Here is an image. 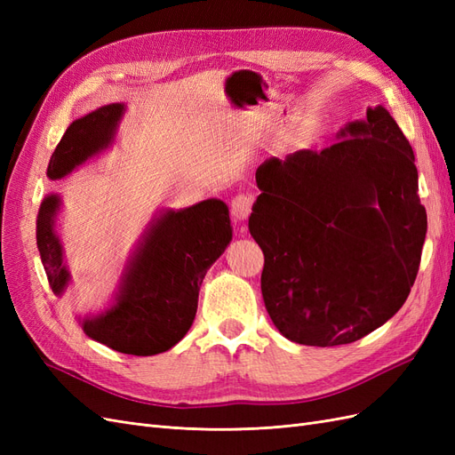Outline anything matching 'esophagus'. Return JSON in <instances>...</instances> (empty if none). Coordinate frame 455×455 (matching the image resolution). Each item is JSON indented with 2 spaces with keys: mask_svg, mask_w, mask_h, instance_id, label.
<instances>
[{
  "mask_svg": "<svg viewBox=\"0 0 455 455\" xmlns=\"http://www.w3.org/2000/svg\"><path fill=\"white\" fill-rule=\"evenodd\" d=\"M252 212V197L239 194L231 199V214L235 220H246Z\"/></svg>",
  "mask_w": 455,
  "mask_h": 455,
  "instance_id": "34e87169",
  "label": "esophagus"
}]
</instances>
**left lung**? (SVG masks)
I'll return each instance as SVG.
<instances>
[{
	"label": "left lung",
	"mask_w": 455,
	"mask_h": 455,
	"mask_svg": "<svg viewBox=\"0 0 455 455\" xmlns=\"http://www.w3.org/2000/svg\"><path fill=\"white\" fill-rule=\"evenodd\" d=\"M338 139L256 171L261 296L301 346H343L387 323L414 286L427 233L414 151L387 109L370 108Z\"/></svg>",
	"instance_id": "left-lung-1"
}]
</instances>
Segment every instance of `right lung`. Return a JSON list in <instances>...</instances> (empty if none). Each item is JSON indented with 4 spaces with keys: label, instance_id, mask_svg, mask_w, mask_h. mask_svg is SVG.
Instances as JSON below:
<instances>
[{
    "label": "right lung",
    "instance_id": "right-lung-1",
    "mask_svg": "<svg viewBox=\"0 0 455 455\" xmlns=\"http://www.w3.org/2000/svg\"><path fill=\"white\" fill-rule=\"evenodd\" d=\"M123 114L109 104L74 121L51 156L47 176H66L106 148ZM59 197L49 196L37 214V249L54 294L68 283L62 249L54 233ZM231 241L226 203L203 201L180 212H164L151 226L132 258L117 304L96 319L84 321L85 334L114 351L148 356L171 349L189 330L197 313L199 288Z\"/></svg>",
    "mask_w": 455,
    "mask_h": 455
}]
</instances>
